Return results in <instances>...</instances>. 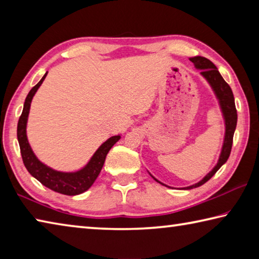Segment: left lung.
Instances as JSON below:
<instances>
[{
	"label": "left lung",
	"instance_id": "1",
	"mask_svg": "<svg viewBox=\"0 0 259 259\" xmlns=\"http://www.w3.org/2000/svg\"><path fill=\"white\" fill-rule=\"evenodd\" d=\"M190 60L195 65L196 68L202 69V71H201V74H202V76H204L205 80L209 82V84L211 85L214 94L217 96V98L219 100V105H221L223 115H224V120H225V138H224V144H223L221 156H219V160L217 162L216 166H214V168L202 179V181H200L199 183H196L192 186L185 187V190H191V188H195L203 185V184L207 183L209 179L218 171V169L227 161V159H229V156L231 154L232 144H233V136L236 128V122H238V113H236L233 93H232L231 87L227 84L224 78H223V76L221 75V73L218 72L217 67L214 66L209 59L204 58V57L196 56V57H193V58H191ZM155 181L157 183H160L157 179H155ZM162 185H164V184H162Z\"/></svg>",
	"mask_w": 259,
	"mask_h": 259
}]
</instances>
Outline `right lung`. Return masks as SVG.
<instances>
[{"label": "right lung", "mask_w": 259, "mask_h": 259, "mask_svg": "<svg viewBox=\"0 0 259 259\" xmlns=\"http://www.w3.org/2000/svg\"><path fill=\"white\" fill-rule=\"evenodd\" d=\"M47 74L48 73L45 74V76L41 78L36 85L30 89L27 97L25 99L23 113L19 117L18 126H17V137H18L21 157H23V162L28 172L34 178H36L42 185L50 188L52 191L58 192L60 194L77 195L89 190L91 185L95 183L98 175L102 171L107 153L113 147L114 144L121 138V136H113V137L108 138L96 151L94 156L91 157V160L88 162L84 168L78 170L76 172L56 171V170L43 164L41 161H38L28 144L27 136H26V124H27L30 103H32L35 93L40 88L42 82L45 81Z\"/></svg>", "instance_id": "add662e5"}]
</instances>
